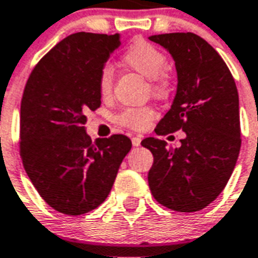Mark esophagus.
I'll list each match as a JSON object with an SVG mask.
<instances>
[{"instance_id": "esophagus-1", "label": "esophagus", "mask_w": 258, "mask_h": 258, "mask_svg": "<svg viewBox=\"0 0 258 258\" xmlns=\"http://www.w3.org/2000/svg\"><path fill=\"white\" fill-rule=\"evenodd\" d=\"M131 141H133V146H135V148H137V146H139V145H141V141H142V137H134V138L131 139Z\"/></svg>"}]
</instances>
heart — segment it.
I'll list each match as a JSON object with an SVG mask.
<instances>
[{
    "instance_id": "heart-1",
    "label": "heart",
    "mask_w": 258,
    "mask_h": 258,
    "mask_svg": "<svg viewBox=\"0 0 258 258\" xmlns=\"http://www.w3.org/2000/svg\"><path fill=\"white\" fill-rule=\"evenodd\" d=\"M123 62L131 70L150 79V90L157 97H164L169 90V76L167 74L168 57L161 49L146 41H137L124 51ZM114 71L104 66L98 72L97 85L101 97L108 98L112 94ZM156 117V112L149 106L125 108L116 116V121L131 130H145Z\"/></svg>"
}]
</instances>
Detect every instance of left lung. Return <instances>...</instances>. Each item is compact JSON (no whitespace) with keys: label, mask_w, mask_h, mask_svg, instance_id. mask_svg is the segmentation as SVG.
<instances>
[{"label":"left lung","mask_w":258,"mask_h":258,"mask_svg":"<svg viewBox=\"0 0 258 258\" xmlns=\"http://www.w3.org/2000/svg\"><path fill=\"white\" fill-rule=\"evenodd\" d=\"M169 51L177 74L176 95L156 134L184 131L180 148L150 137L141 145L153 154L150 191L164 207L197 212L226 187L241 149L239 97L220 54L192 32L152 35Z\"/></svg>","instance_id":"1"}]
</instances>
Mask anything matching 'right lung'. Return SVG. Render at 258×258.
<instances>
[{"label": "right lung", "instance_id": "add662e5", "mask_svg": "<svg viewBox=\"0 0 258 258\" xmlns=\"http://www.w3.org/2000/svg\"><path fill=\"white\" fill-rule=\"evenodd\" d=\"M120 46V35L76 32L42 57L28 78L20 106V156L30 180L47 205L78 216L105 201L128 137L94 144L86 113L100 108L98 72Z\"/></svg>", "mask_w": 258, "mask_h": 258}]
</instances>
